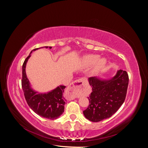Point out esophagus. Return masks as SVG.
<instances>
[{
  "instance_id": "34e87169",
  "label": "esophagus",
  "mask_w": 148,
  "mask_h": 148,
  "mask_svg": "<svg viewBox=\"0 0 148 148\" xmlns=\"http://www.w3.org/2000/svg\"><path fill=\"white\" fill-rule=\"evenodd\" d=\"M84 78L78 79L77 80H75L74 82L69 85V86L66 89L69 99H74L76 97H78L82 92V89L84 84Z\"/></svg>"
}]
</instances>
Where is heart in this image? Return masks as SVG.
<instances>
[{"label":"heart","instance_id":"b5f03b06","mask_svg":"<svg viewBox=\"0 0 148 148\" xmlns=\"http://www.w3.org/2000/svg\"><path fill=\"white\" fill-rule=\"evenodd\" d=\"M97 59H98V57L97 56H94V55L88 56L84 57V63L87 66L95 64V62L97 60ZM105 63H106L105 60L101 59L97 62L96 66L97 67V68H99V67H101L105 64Z\"/></svg>","mask_w":148,"mask_h":148}]
</instances>
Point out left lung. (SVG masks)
<instances>
[{"label": "left lung", "instance_id": "8db88e82", "mask_svg": "<svg viewBox=\"0 0 148 148\" xmlns=\"http://www.w3.org/2000/svg\"><path fill=\"white\" fill-rule=\"evenodd\" d=\"M128 82V73L122 70L109 81L89 78L92 92L88 97L89 104L83 111L85 117L94 122L110 117L124 102Z\"/></svg>", "mask_w": 148, "mask_h": 148}]
</instances>
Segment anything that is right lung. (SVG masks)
<instances>
[{
	"label": "right lung",
	"instance_id": "obj_1",
	"mask_svg": "<svg viewBox=\"0 0 148 148\" xmlns=\"http://www.w3.org/2000/svg\"><path fill=\"white\" fill-rule=\"evenodd\" d=\"M42 47L43 48V47ZM46 47L47 48L48 46H46ZM49 48L51 49L52 47H49ZM38 49L39 48L34 49L32 51ZM31 53L26 58L22 66L21 86L24 92L25 99L30 108L36 114L47 119H57L64 112L66 100L64 97L63 93L65 86H60L47 94H37L36 92L34 91L30 87L25 72L26 64L31 56Z\"/></svg>",
	"mask_w": 148,
	"mask_h": 148
}]
</instances>
